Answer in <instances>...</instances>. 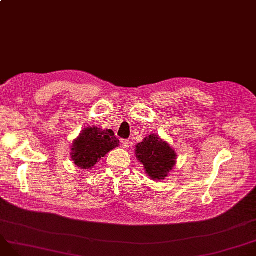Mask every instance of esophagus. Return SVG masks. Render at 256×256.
Instances as JSON below:
<instances>
[{
	"instance_id": "obj_1",
	"label": "esophagus",
	"mask_w": 256,
	"mask_h": 256,
	"mask_svg": "<svg viewBox=\"0 0 256 256\" xmlns=\"http://www.w3.org/2000/svg\"><path fill=\"white\" fill-rule=\"evenodd\" d=\"M121 143H122V147H124V148H128V147H130V142H128V140H122V141H121Z\"/></svg>"
}]
</instances>
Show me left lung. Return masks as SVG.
Returning <instances> with one entry per match:
<instances>
[{
	"instance_id": "1",
	"label": "left lung",
	"mask_w": 256,
	"mask_h": 256,
	"mask_svg": "<svg viewBox=\"0 0 256 256\" xmlns=\"http://www.w3.org/2000/svg\"><path fill=\"white\" fill-rule=\"evenodd\" d=\"M136 156L152 180H164L176 165V154L156 135H150L136 146Z\"/></svg>"
}]
</instances>
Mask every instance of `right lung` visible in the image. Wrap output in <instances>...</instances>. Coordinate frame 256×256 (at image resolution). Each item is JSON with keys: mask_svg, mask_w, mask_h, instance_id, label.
Wrapping results in <instances>:
<instances>
[{"mask_svg": "<svg viewBox=\"0 0 256 256\" xmlns=\"http://www.w3.org/2000/svg\"><path fill=\"white\" fill-rule=\"evenodd\" d=\"M119 140L112 130L87 128L74 141L72 158L80 169H90L110 150L118 147Z\"/></svg>", "mask_w": 256, "mask_h": 256, "instance_id": "obj_1", "label": "right lung"}]
</instances>
